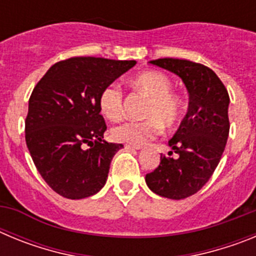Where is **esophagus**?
Listing matches in <instances>:
<instances>
[{"mask_svg": "<svg viewBox=\"0 0 256 256\" xmlns=\"http://www.w3.org/2000/svg\"><path fill=\"white\" fill-rule=\"evenodd\" d=\"M126 148H132V150H142V146L140 144H126Z\"/></svg>", "mask_w": 256, "mask_h": 256, "instance_id": "1", "label": "esophagus"}]
</instances>
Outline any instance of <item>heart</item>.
Here are the masks:
<instances>
[{
  "label": "heart",
  "instance_id": "heart-1",
  "mask_svg": "<svg viewBox=\"0 0 256 256\" xmlns=\"http://www.w3.org/2000/svg\"><path fill=\"white\" fill-rule=\"evenodd\" d=\"M136 90L144 92L150 98L144 110V120H126L112 126V138L128 144H142L155 138L164 128L177 126L183 114V102L172 92L170 79L165 74L148 70L132 80ZM101 114L108 120H116L123 114V91L118 83H110L100 94L98 98Z\"/></svg>",
  "mask_w": 256,
  "mask_h": 256
}]
</instances>
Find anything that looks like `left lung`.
<instances>
[{
	"label": "left lung",
	"instance_id": "8db88e82",
	"mask_svg": "<svg viewBox=\"0 0 256 256\" xmlns=\"http://www.w3.org/2000/svg\"><path fill=\"white\" fill-rule=\"evenodd\" d=\"M150 64L180 76L190 94L187 114L168 142L172 151L162 154L159 166L144 178L156 195L180 200L202 188L220 162L230 133V96L218 76L205 65L172 58Z\"/></svg>",
	"mask_w": 256,
	"mask_h": 256
}]
</instances>
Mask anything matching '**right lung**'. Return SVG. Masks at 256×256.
<instances>
[{
    "label": "right lung",
    "mask_w": 256,
    "mask_h": 256,
    "mask_svg": "<svg viewBox=\"0 0 256 256\" xmlns=\"http://www.w3.org/2000/svg\"><path fill=\"white\" fill-rule=\"evenodd\" d=\"M134 60L70 58L52 65L29 98L26 141L36 168L62 198H90L105 186L122 144L104 140L98 98Z\"/></svg>",
    "instance_id": "obj_1"
}]
</instances>
